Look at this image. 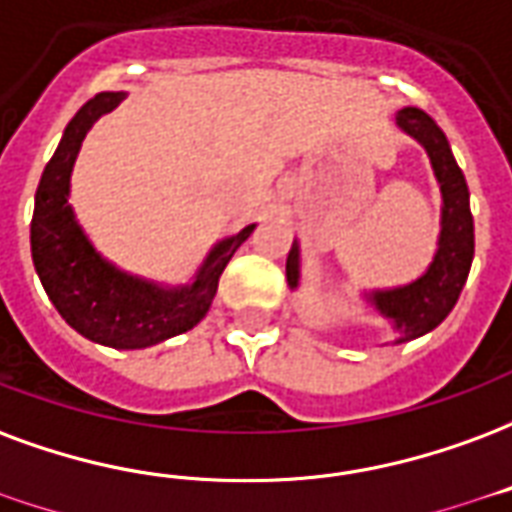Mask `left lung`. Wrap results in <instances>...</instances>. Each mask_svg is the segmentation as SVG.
Returning a JSON list of instances; mask_svg holds the SVG:
<instances>
[{
	"label": "left lung",
	"instance_id": "1",
	"mask_svg": "<svg viewBox=\"0 0 512 512\" xmlns=\"http://www.w3.org/2000/svg\"><path fill=\"white\" fill-rule=\"evenodd\" d=\"M396 124L426 149L439 189H442L439 246L426 274L418 276L410 285L369 293V304L385 320H391L393 328L399 331L396 342L401 344L434 331L456 306L469 276L472 255H475V225H472V211H469L467 181L453 160L448 138L437 127V121L420 108H401ZM298 276H301V252L293 241L290 255H287V285L298 287Z\"/></svg>",
	"mask_w": 512,
	"mask_h": 512
}]
</instances>
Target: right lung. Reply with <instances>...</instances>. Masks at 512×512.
Instances as JSON below:
<instances>
[{"instance_id":"obj_1","label":"right lung","mask_w":512,"mask_h":512,"mask_svg":"<svg viewBox=\"0 0 512 512\" xmlns=\"http://www.w3.org/2000/svg\"><path fill=\"white\" fill-rule=\"evenodd\" d=\"M121 100V92L97 94L67 124L34 195L32 260L45 293L67 325L105 347L143 350L195 328L206 317L217 295L219 276L255 225H246L236 236L219 241L203 260L195 282L184 287L154 285L124 274L100 257L75 222L70 173L86 132Z\"/></svg>"}]
</instances>
